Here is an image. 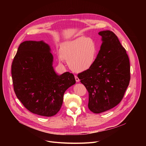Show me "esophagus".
Wrapping results in <instances>:
<instances>
[{"instance_id": "obj_1", "label": "esophagus", "mask_w": 146, "mask_h": 146, "mask_svg": "<svg viewBox=\"0 0 146 146\" xmlns=\"http://www.w3.org/2000/svg\"><path fill=\"white\" fill-rule=\"evenodd\" d=\"M75 80H76V82H79L80 81V79L77 76H75Z\"/></svg>"}]
</instances>
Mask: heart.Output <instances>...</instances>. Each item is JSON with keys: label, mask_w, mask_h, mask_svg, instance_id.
I'll use <instances>...</instances> for the list:
<instances>
[{"label": "heart", "mask_w": 146, "mask_h": 146, "mask_svg": "<svg viewBox=\"0 0 146 146\" xmlns=\"http://www.w3.org/2000/svg\"><path fill=\"white\" fill-rule=\"evenodd\" d=\"M60 54L58 56L60 62L64 58L72 70L80 73L93 66L98 54V47L93 38L81 36L62 44Z\"/></svg>", "instance_id": "b5f03b06"}]
</instances>
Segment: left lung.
<instances>
[{
	"label": "left lung",
	"mask_w": 146,
	"mask_h": 146,
	"mask_svg": "<svg viewBox=\"0 0 146 146\" xmlns=\"http://www.w3.org/2000/svg\"><path fill=\"white\" fill-rule=\"evenodd\" d=\"M102 44L95 63L78 74L89 94L88 108L98 114L114 108L121 101L130 81V64L117 36L109 30L99 32Z\"/></svg>",
	"instance_id": "1"
}]
</instances>
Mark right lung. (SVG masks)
I'll use <instances>...</instances> for the list:
<instances>
[{"label": "right lung", "instance_id": "1", "mask_svg": "<svg viewBox=\"0 0 146 146\" xmlns=\"http://www.w3.org/2000/svg\"><path fill=\"white\" fill-rule=\"evenodd\" d=\"M53 55L44 41L21 43L11 65L17 98L33 114L51 117L60 109L65 92L75 84L73 74L58 75L52 66Z\"/></svg>", "mask_w": 146, "mask_h": 146}]
</instances>
